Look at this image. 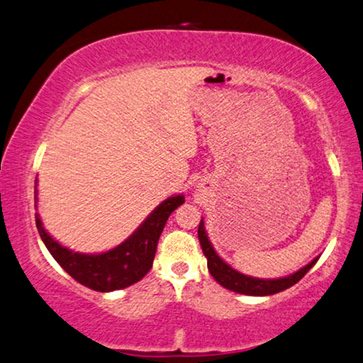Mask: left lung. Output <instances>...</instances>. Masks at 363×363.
Here are the masks:
<instances>
[{
	"label": "left lung",
	"mask_w": 363,
	"mask_h": 363,
	"mask_svg": "<svg viewBox=\"0 0 363 363\" xmlns=\"http://www.w3.org/2000/svg\"><path fill=\"white\" fill-rule=\"evenodd\" d=\"M198 238H199L201 248H203V253L206 258H208V269L211 272V276H213L222 287H225V289H228V291L237 292V294L272 295V294L286 291V289L292 287L294 284H297L318 261V258H315L313 261H310V263L305 267H302V269L294 272V274L287 276V277L258 279V277H252V276H245V274H242V272L235 271L232 266H228L225 261L216 253L214 247L211 245L209 238H208V233H206V230H204L203 219H201L199 227H198Z\"/></svg>",
	"instance_id": "8db88e82"
}]
</instances>
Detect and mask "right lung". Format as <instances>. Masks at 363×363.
Segmentation results:
<instances>
[{"label": "right lung", "instance_id": "obj_1", "mask_svg": "<svg viewBox=\"0 0 363 363\" xmlns=\"http://www.w3.org/2000/svg\"><path fill=\"white\" fill-rule=\"evenodd\" d=\"M183 203V194L167 198L131 233V237H128L118 247L99 255L77 253L60 245L43 228L38 214H35V224L48 252L72 279L92 291L111 292L130 287L147 274L152 267L157 242L165 222Z\"/></svg>", "mask_w": 363, "mask_h": 363}]
</instances>
